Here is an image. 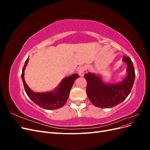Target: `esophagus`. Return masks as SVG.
<instances>
[{"instance_id":"1","label":"esophagus","mask_w":150,"mask_h":150,"mask_svg":"<svg viewBox=\"0 0 150 150\" xmlns=\"http://www.w3.org/2000/svg\"><path fill=\"white\" fill-rule=\"evenodd\" d=\"M85 67L84 66H81L78 69V74L79 75V76L81 77H83L84 74V72H85Z\"/></svg>"}]
</instances>
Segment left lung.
I'll return each mask as SVG.
<instances>
[{
    "label": "left lung",
    "instance_id": "1",
    "mask_svg": "<svg viewBox=\"0 0 150 150\" xmlns=\"http://www.w3.org/2000/svg\"><path fill=\"white\" fill-rule=\"evenodd\" d=\"M122 61L127 64V76L116 83H106L102 77L93 72L84 74L87 81L86 94L95 106L109 108L116 106L128 97L133 88L135 72L131 58L123 56Z\"/></svg>",
    "mask_w": 150,
    "mask_h": 150
}]
</instances>
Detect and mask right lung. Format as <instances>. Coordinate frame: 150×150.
<instances>
[{"label":"right lung","mask_w":150,"mask_h":150,"mask_svg":"<svg viewBox=\"0 0 150 150\" xmlns=\"http://www.w3.org/2000/svg\"><path fill=\"white\" fill-rule=\"evenodd\" d=\"M29 57L25 62L22 71V79L24 87L28 97L35 104L46 110H56L62 108L66 104L69 96V93L74 81L79 78L78 74H74L63 79L57 88L52 91L46 93H37L32 91L25 83L24 80V71L28 65Z\"/></svg>","instance_id":"obj_1"}]
</instances>
